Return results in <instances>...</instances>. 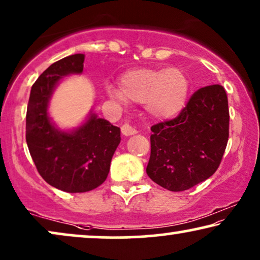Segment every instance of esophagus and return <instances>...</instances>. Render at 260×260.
I'll return each instance as SVG.
<instances>
[{
    "label": "esophagus",
    "mask_w": 260,
    "mask_h": 260,
    "mask_svg": "<svg viewBox=\"0 0 260 260\" xmlns=\"http://www.w3.org/2000/svg\"><path fill=\"white\" fill-rule=\"evenodd\" d=\"M120 131H122V134L124 135V136H131V135L137 134L136 129H135V127L131 126L129 123L123 124L122 127H120Z\"/></svg>",
    "instance_id": "obj_1"
}]
</instances>
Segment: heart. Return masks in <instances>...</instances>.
Listing matches in <instances>:
<instances>
[{"label":"heart","mask_w":260,"mask_h":260,"mask_svg":"<svg viewBox=\"0 0 260 260\" xmlns=\"http://www.w3.org/2000/svg\"><path fill=\"white\" fill-rule=\"evenodd\" d=\"M188 88L186 74L179 69L138 67L119 78V88L108 85L106 91L118 101L144 103L149 115L167 119L182 110Z\"/></svg>","instance_id":"b5f03b06"}]
</instances>
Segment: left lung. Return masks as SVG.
<instances>
[{
  "label": "left lung",
  "mask_w": 260,
  "mask_h": 260,
  "mask_svg": "<svg viewBox=\"0 0 260 260\" xmlns=\"http://www.w3.org/2000/svg\"><path fill=\"white\" fill-rule=\"evenodd\" d=\"M147 174L155 183L182 191L219 168L230 135L229 99L221 85L195 91L175 118L151 126Z\"/></svg>",
  "instance_id": "obj_1"
}]
</instances>
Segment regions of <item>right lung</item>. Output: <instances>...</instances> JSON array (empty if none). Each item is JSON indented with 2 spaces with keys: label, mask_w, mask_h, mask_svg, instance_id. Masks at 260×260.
<instances>
[{
  "label": "right lung",
  "mask_w": 260,
  "mask_h": 260,
  "mask_svg": "<svg viewBox=\"0 0 260 260\" xmlns=\"http://www.w3.org/2000/svg\"><path fill=\"white\" fill-rule=\"evenodd\" d=\"M84 60V54H73L52 63L31 86L26 115V141L39 174L67 193L101 186L120 142L119 127L97 118L95 113L71 134L56 130L48 118L53 88L66 74L83 72Z\"/></svg>",
  "instance_id": "obj_1"
}]
</instances>
